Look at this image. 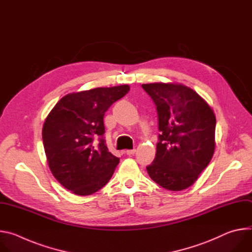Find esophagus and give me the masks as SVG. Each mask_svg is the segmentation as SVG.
I'll return each instance as SVG.
<instances>
[{"label":"esophagus","instance_id":"esophagus-1","mask_svg":"<svg viewBox=\"0 0 252 252\" xmlns=\"http://www.w3.org/2000/svg\"><path fill=\"white\" fill-rule=\"evenodd\" d=\"M125 153H126L127 156H132V155L135 154V150H127V151H126Z\"/></svg>","mask_w":252,"mask_h":252}]
</instances>
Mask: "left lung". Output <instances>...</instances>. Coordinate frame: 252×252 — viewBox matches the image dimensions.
I'll return each instance as SVG.
<instances>
[{"label": "left lung", "instance_id": "1", "mask_svg": "<svg viewBox=\"0 0 252 252\" xmlns=\"http://www.w3.org/2000/svg\"><path fill=\"white\" fill-rule=\"evenodd\" d=\"M157 105L158 142L149 175L161 188L179 191L192 186L215 149L217 119L192 89L171 83L141 85Z\"/></svg>", "mask_w": 252, "mask_h": 252}]
</instances>
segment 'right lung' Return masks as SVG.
Masks as SVG:
<instances>
[{"instance_id": "add662e5", "label": "right lung", "mask_w": 252, "mask_h": 252, "mask_svg": "<svg viewBox=\"0 0 252 252\" xmlns=\"http://www.w3.org/2000/svg\"><path fill=\"white\" fill-rule=\"evenodd\" d=\"M128 91L129 86L123 85L71 93L48 115L42 132L44 149L53 175L64 189L91 195L109 183L120 158L104 145L103 116Z\"/></svg>"}]
</instances>
